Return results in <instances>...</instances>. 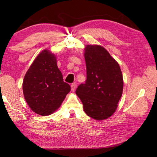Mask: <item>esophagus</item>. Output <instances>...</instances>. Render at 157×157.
Segmentation results:
<instances>
[{"instance_id": "obj_1", "label": "esophagus", "mask_w": 157, "mask_h": 157, "mask_svg": "<svg viewBox=\"0 0 157 157\" xmlns=\"http://www.w3.org/2000/svg\"><path fill=\"white\" fill-rule=\"evenodd\" d=\"M75 88H76V84H75V83H73V84H71V90L72 92H74L75 90Z\"/></svg>"}]
</instances>
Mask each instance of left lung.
<instances>
[{
  "instance_id": "left-lung-1",
  "label": "left lung",
  "mask_w": 157,
  "mask_h": 157,
  "mask_svg": "<svg viewBox=\"0 0 157 157\" xmlns=\"http://www.w3.org/2000/svg\"><path fill=\"white\" fill-rule=\"evenodd\" d=\"M84 58L87 79L75 93L84 106V112L98 121L114 114L121 98L123 79L119 63L107 50L98 44H86Z\"/></svg>"
}]
</instances>
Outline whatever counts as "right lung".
Wrapping results in <instances>:
<instances>
[{"mask_svg":"<svg viewBox=\"0 0 157 157\" xmlns=\"http://www.w3.org/2000/svg\"><path fill=\"white\" fill-rule=\"evenodd\" d=\"M71 90L63 82L56 55L44 49L35 58L23 81V92L32 111L42 116L55 112Z\"/></svg>","mask_w":157,"mask_h":157,"instance_id":"right-lung-1","label":"right lung"}]
</instances>
